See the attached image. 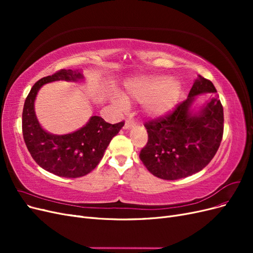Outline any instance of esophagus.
I'll list each match as a JSON object with an SVG mask.
<instances>
[{
    "label": "esophagus",
    "instance_id": "1",
    "mask_svg": "<svg viewBox=\"0 0 253 253\" xmlns=\"http://www.w3.org/2000/svg\"><path fill=\"white\" fill-rule=\"evenodd\" d=\"M134 126H135V122H134V121H132V120H126L124 127H125L126 129H128V128H131V127Z\"/></svg>",
    "mask_w": 253,
    "mask_h": 253
}]
</instances>
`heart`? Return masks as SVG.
Listing matches in <instances>:
<instances>
[{"label": "heart", "mask_w": 253, "mask_h": 253, "mask_svg": "<svg viewBox=\"0 0 253 253\" xmlns=\"http://www.w3.org/2000/svg\"><path fill=\"white\" fill-rule=\"evenodd\" d=\"M180 83L168 76H144L129 82L126 86L127 97L144 102V111L150 116H162L171 112L180 96ZM114 104L119 109L126 108L124 97L115 95Z\"/></svg>", "instance_id": "heart-1"}]
</instances>
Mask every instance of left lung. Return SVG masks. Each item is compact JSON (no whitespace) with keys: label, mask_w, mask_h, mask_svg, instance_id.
<instances>
[{"label":"left lung","mask_w":253,"mask_h":253,"mask_svg":"<svg viewBox=\"0 0 253 253\" xmlns=\"http://www.w3.org/2000/svg\"><path fill=\"white\" fill-rule=\"evenodd\" d=\"M214 97L200 111L190 110L197 94ZM213 83L198 76L188 98L173 112L145 122L148 142L139 158L158 178L175 180L202 171L219 148L224 133V110Z\"/></svg>","instance_id":"8db88e82"}]
</instances>
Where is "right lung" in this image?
Returning <instances> with one entry per match:
<instances>
[{
	"instance_id": "right-lung-1",
	"label": "right lung",
	"mask_w": 253,
	"mask_h": 253,
	"mask_svg": "<svg viewBox=\"0 0 253 253\" xmlns=\"http://www.w3.org/2000/svg\"><path fill=\"white\" fill-rule=\"evenodd\" d=\"M84 77L81 71L61 70L37 81L25 99L22 114V132L26 147L35 162L44 170L66 178H77L93 171L102 159L114 136L125 122L111 125L99 116H91L87 124L65 135L44 131L35 113V100L44 84L52 81L77 82Z\"/></svg>"
}]
</instances>
